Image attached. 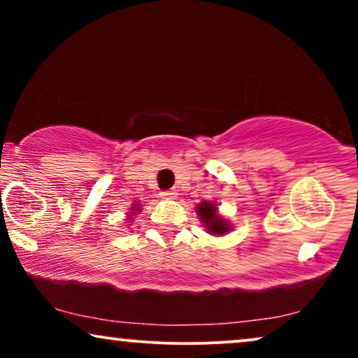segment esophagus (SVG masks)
Wrapping results in <instances>:
<instances>
[{"label":"esophagus","instance_id":"obj_1","mask_svg":"<svg viewBox=\"0 0 358 358\" xmlns=\"http://www.w3.org/2000/svg\"><path fill=\"white\" fill-rule=\"evenodd\" d=\"M161 195H163L164 199H174L176 197V192H174V190H164V192L161 194Z\"/></svg>","mask_w":358,"mask_h":358}]
</instances>
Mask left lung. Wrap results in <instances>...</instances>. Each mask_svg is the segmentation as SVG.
I'll use <instances>...</instances> for the list:
<instances>
[{
    "label": "left lung",
    "mask_w": 358,
    "mask_h": 358,
    "mask_svg": "<svg viewBox=\"0 0 358 358\" xmlns=\"http://www.w3.org/2000/svg\"><path fill=\"white\" fill-rule=\"evenodd\" d=\"M195 212H197L203 228L207 229V233L212 234V236H224V234H228L233 229L231 222L218 212V205L215 202L202 200V202L195 207Z\"/></svg>",
    "instance_id": "obj_1"
}]
</instances>
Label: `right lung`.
<instances>
[{
    "instance_id": "right-lung-1",
    "label": "right lung",
    "mask_w": 358,
    "mask_h": 358,
    "mask_svg": "<svg viewBox=\"0 0 358 358\" xmlns=\"http://www.w3.org/2000/svg\"><path fill=\"white\" fill-rule=\"evenodd\" d=\"M140 210H141V203H138V202H136V203H131V207H130V212L127 213V222H129V223L134 222L135 215L138 213Z\"/></svg>"
}]
</instances>
